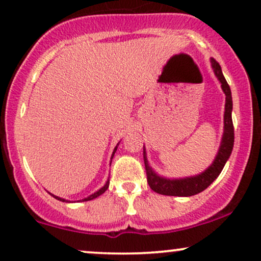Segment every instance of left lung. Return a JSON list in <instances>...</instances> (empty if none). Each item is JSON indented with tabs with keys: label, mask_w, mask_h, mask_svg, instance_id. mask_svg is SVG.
Returning a JSON list of instances; mask_svg holds the SVG:
<instances>
[{
	"label": "left lung",
	"mask_w": 261,
	"mask_h": 261,
	"mask_svg": "<svg viewBox=\"0 0 261 261\" xmlns=\"http://www.w3.org/2000/svg\"><path fill=\"white\" fill-rule=\"evenodd\" d=\"M211 67L214 70L215 76L221 83V88L226 95V104H224V115H223V135L221 139L220 147L214 162L200 174L184 176V178H167L160 175L155 170L149 166L146 153V147L143 145V160H145L146 173H147V182L149 188L155 193L168 196H193L201 193L208 185L217 179L220 173L222 172L224 164L228 161L232 153L233 143H234V128L232 122V93L230 88L224 79L222 68L216 60L211 59Z\"/></svg>",
	"instance_id": "1"
}]
</instances>
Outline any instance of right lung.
I'll use <instances>...</instances> for the list:
<instances>
[{
  "label": "right lung",
  "instance_id": "obj_1",
  "mask_svg": "<svg viewBox=\"0 0 261 261\" xmlns=\"http://www.w3.org/2000/svg\"><path fill=\"white\" fill-rule=\"evenodd\" d=\"M120 143V142H119ZM119 143L118 145L115 146V148H114V151H113V154H112V158H110V164H112V160H113V157H114V154H115V152H116V149H118V146H119ZM109 188V178L107 179V181H106V184L103 185V187H101L99 190H97L95 191V193H93V194H91V195L89 196H87V197H85V199H82V200H80V201H89V200H93V199H95V197H98L99 195H101V194L103 193H106L107 191V189ZM50 195L51 196H54L55 197L56 200H60V201H64V202H71L70 200H66V199H62V197H60V196H56V195H54V194H51V193H49Z\"/></svg>",
  "mask_w": 261,
  "mask_h": 261
}]
</instances>
